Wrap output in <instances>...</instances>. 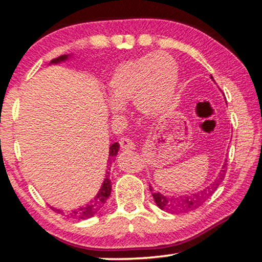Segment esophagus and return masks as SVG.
<instances>
[{
  "label": "esophagus",
  "mask_w": 262,
  "mask_h": 262,
  "mask_svg": "<svg viewBox=\"0 0 262 262\" xmlns=\"http://www.w3.org/2000/svg\"><path fill=\"white\" fill-rule=\"evenodd\" d=\"M119 143H120V147L121 149H134L135 148V144L134 142H133L130 139H128V137H122L119 141Z\"/></svg>",
  "instance_id": "1"
}]
</instances>
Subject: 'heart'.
Returning a JSON list of instances; mask_svg holds the SVG:
<instances>
[{
	"label": "heart",
	"mask_w": 262,
	"mask_h": 262,
	"mask_svg": "<svg viewBox=\"0 0 262 262\" xmlns=\"http://www.w3.org/2000/svg\"><path fill=\"white\" fill-rule=\"evenodd\" d=\"M178 81V62L168 53H150L122 62L107 82L110 108L119 113L120 106L133 99L137 112L156 117L171 105Z\"/></svg>",
	"instance_id": "1"
}]
</instances>
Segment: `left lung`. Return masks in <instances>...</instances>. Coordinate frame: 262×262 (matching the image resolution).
<instances>
[{"mask_svg": "<svg viewBox=\"0 0 262 262\" xmlns=\"http://www.w3.org/2000/svg\"><path fill=\"white\" fill-rule=\"evenodd\" d=\"M210 77L214 81V77ZM225 172H227V164H224L223 167H222L219 178L214 181L211 187H207L206 189L200 190L198 193L178 195V196L177 195L176 196H167V195H163L159 192H155L151 186H149V189L151 192L154 200L156 202L158 208H161L162 210H165L167 212H172V214H183V212H189L195 210L196 208L202 206L210 198V195L215 192L217 187H219L221 180L224 179Z\"/></svg>", "mask_w": 262, "mask_h": 262, "instance_id": "8db88e82", "label": "left lung"}]
</instances>
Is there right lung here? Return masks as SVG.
I'll list each match as a JSON object with an SVG mask.
<instances>
[{
	"label": "right lung",
	"mask_w": 262,
	"mask_h": 262,
	"mask_svg": "<svg viewBox=\"0 0 262 262\" xmlns=\"http://www.w3.org/2000/svg\"><path fill=\"white\" fill-rule=\"evenodd\" d=\"M67 59H68L67 55L60 56L59 59L53 60L52 63H57V62L64 61ZM118 150H119L118 142H115V143H113L110 147V158H108L110 164H112L111 162H112L115 158V156H117ZM110 164L107 166H110ZM111 189H112V184H111V180H110V172L107 171L106 172L104 183H103V185H101L99 192L97 193L96 196L92 199V200L89 202L88 205L79 207L78 209H75V210L67 212V215L66 216L69 217V219H75V220H86V219H90V217H92V216H95L97 212H98L101 208L104 207L106 201H107V199L111 195ZM52 209L55 210L56 212H61L59 209H55V208H52Z\"/></svg>",
	"instance_id": "1"
}]
</instances>
